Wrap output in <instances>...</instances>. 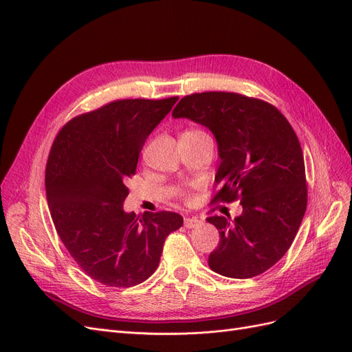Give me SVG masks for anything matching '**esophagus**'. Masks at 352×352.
Returning a JSON list of instances; mask_svg holds the SVG:
<instances>
[{
	"label": "esophagus",
	"instance_id": "1",
	"mask_svg": "<svg viewBox=\"0 0 352 352\" xmlns=\"http://www.w3.org/2000/svg\"><path fill=\"white\" fill-rule=\"evenodd\" d=\"M199 225H201V220H198V219H194V217H186L185 219V228L186 229H194Z\"/></svg>",
	"mask_w": 352,
	"mask_h": 352
}]
</instances>
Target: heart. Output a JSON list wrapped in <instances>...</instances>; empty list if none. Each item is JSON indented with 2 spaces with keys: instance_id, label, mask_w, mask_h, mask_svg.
Listing matches in <instances>:
<instances>
[{
  "instance_id": "obj_1",
  "label": "heart",
  "mask_w": 352,
  "mask_h": 352,
  "mask_svg": "<svg viewBox=\"0 0 352 352\" xmlns=\"http://www.w3.org/2000/svg\"><path fill=\"white\" fill-rule=\"evenodd\" d=\"M188 132H189V133H198L199 131H188Z\"/></svg>"
}]
</instances>
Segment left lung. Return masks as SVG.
Returning a JSON list of instances; mask_svg holds the SVG:
<instances>
[{"label":"left lung","mask_w":352,"mask_h":352,"mask_svg":"<svg viewBox=\"0 0 352 352\" xmlns=\"http://www.w3.org/2000/svg\"><path fill=\"white\" fill-rule=\"evenodd\" d=\"M172 116L206 126L216 138L212 202L241 199V216L207 219L220 233L210 269L232 279L269 270L289 250L307 208L304 155L292 126L272 104L235 92L188 95Z\"/></svg>","instance_id":"left-lung-1"}]
</instances>
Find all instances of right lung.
<instances>
[{
  "label": "right lung",
  "mask_w": 352,
  "mask_h": 352,
  "mask_svg": "<svg viewBox=\"0 0 352 352\" xmlns=\"http://www.w3.org/2000/svg\"><path fill=\"white\" fill-rule=\"evenodd\" d=\"M177 97L119 100L74 117L51 146L47 201L73 260L105 286L131 287L155 272L168 233L184 225L172 211L126 212L124 182L136 172L146 138Z\"/></svg>",
  "instance_id": "1"
}]
</instances>
